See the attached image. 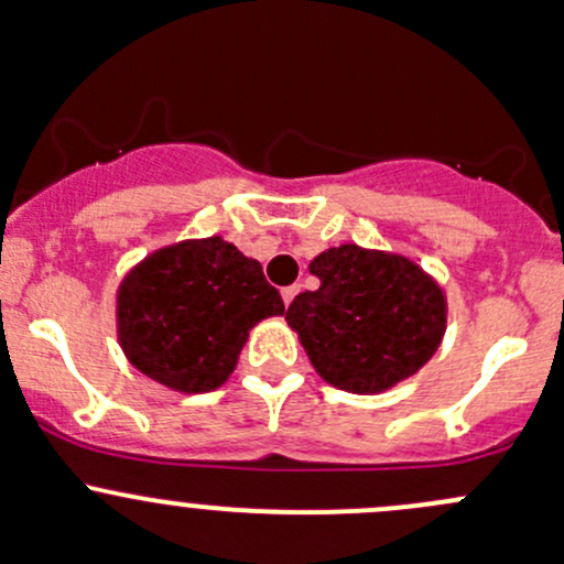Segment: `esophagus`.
Returning a JSON list of instances; mask_svg holds the SVG:
<instances>
[{"instance_id":"1","label":"esophagus","mask_w":564,"mask_h":564,"mask_svg":"<svg viewBox=\"0 0 564 564\" xmlns=\"http://www.w3.org/2000/svg\"><path fill=\"white\" fill-rule=\"evenodd\" d=\"M283 302H286V307L289 305H292V300L294 297H297V294H300V286H297V283H294V286H286V289H283Z\"/></svg>"}]
</instances>
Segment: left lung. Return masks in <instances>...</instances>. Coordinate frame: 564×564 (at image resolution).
Wrapping results in <instances>:
<instances>
[{"label":"left lung","instance_id":"obj_1","mask_svg":"<svg viewBox=\"0 0 564 564\" xmlns=\"http://www.w3.org/2000/svg\"><path fill=\"white\" fill-rule=\"evenodd\" d=\"M316 292L286 311L313 370L351 394H383L435 357L448 300L435 275L405 253L343 242L307 264Z\"/></svg>","mask_w":564,"mask_h":564}]
</instances>
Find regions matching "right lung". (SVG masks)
I'll use <instances>...</instances> for the list:
<instances>
[{"label":"right lung","mask_w":564,"mask_h":564,"mask_svg":"<svg viewBox=\"0 0 564 564\" xmlns=\"http://www.w3.org/2000/svg\"><path fill=\"white\" fill-rule=\"evenodd\" d=\"M281 313L257 259L221 235L192 237L156 248L121 278L116 335L142 376L205 394L229 381L248 332Z\"/></svg>","instance_id":"add662e5"}]
</instances>
